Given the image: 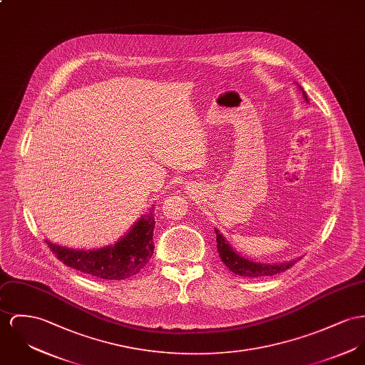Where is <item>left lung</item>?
I'll return each mask as SVG.
<instances>
[{
    "label": "left lung",
    "instance_id": "1",
    "mask_svg": "<svg viewBox=\"0 0 365 365\" xmlns=\"http://www.w3.org/2000/svg\"><path fill=\"white\" fill-rule=\"evenodd\" d=\"M299 86V84H297ZM299 88L303 91V96L306 98V101H309L306 91L302 88V86H299ZM215 233H217V247L220 257L222 259L225 265L236 275L239 277H245V278H261V277H272L277 274H281L283 271L289 269L290 267H293L297 259H290V261H283V262H275V264H262V262H257L252 261L249 258L242 257L239 252H236L230 243L225 239L224 235L220 233V230L215 227Z\"/></svg>",
    "mask_w": 365,
    "mask_h": 365
}]
</instances>
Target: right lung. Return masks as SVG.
Listing matches in <instances>:
<instances>
[{
	"mask_svg": "<svg viewBox=\"0 0 365 365\" xmlns=\"http://www.w3.org/2000/svg\"><path fill=\"white\" fill-rule=\"evenodd\" d=\"M153 210V208H151ZM153 212L143 215L113 246L75 250L46 240L50 250L65 265L100 279L120 281L139 274L154 252Z\"/></svg>",
	"mask_w": 365,
	"mask_h": 365,
	"instance_id": "add662e5",
	"label": "right lung"
}]
</instances>
